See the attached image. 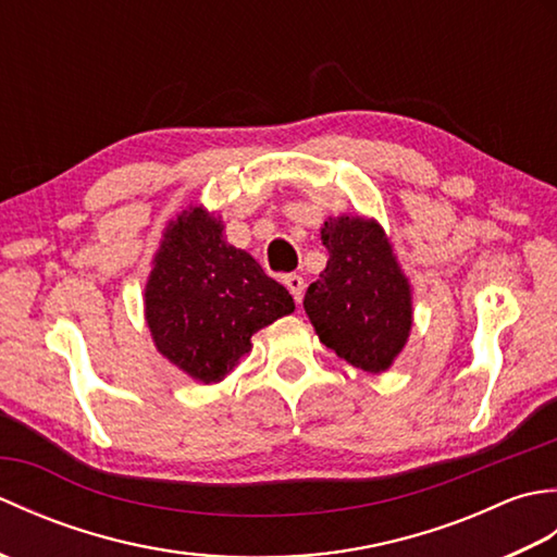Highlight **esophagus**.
I'll use <instances>...</instances> for the list:
<instances>
[{"instance_id":"34e87169","label":"esophagus","mask_w":557,"mask_h":557,"mask_svg":"<svg viewBox=\"0 0 557 557\" xmlns=\"http://www.w3.org/2000/svg\"><path fill=\"white\" fill-rule=\"evenodd\" d=\"M285 287L292 292V297H294V301L297 304H301V299H304V289H306V282H304V277L301 275H287L285 280Z\"/></svg>"}]
</instances>
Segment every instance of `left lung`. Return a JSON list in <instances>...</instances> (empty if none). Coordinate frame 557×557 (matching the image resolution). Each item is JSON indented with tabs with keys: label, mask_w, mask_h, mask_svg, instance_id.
<instances>
[{
	"label": "left lung",
	"mask_w": 557,
	"mask_h": 557,
	"mask_svg": "<svg viewBox=\"0 0 557 557\" xmlns=\"http://www.w3.org/2000/svg\"><path fill=\"white\" fill-rule=\"evenodd\" d=\"M327 265L304 297L318 337L361 371L383 373L411 330V287L381 224L327 218L321 230Z\"/></svg>",
	"instance_id": "left-lung-1"
}]
</instances>
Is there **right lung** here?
I'll return each mask as SVG.
<instances>
[{"label": "right lung", "instance_id": "obj_1", "mask_svg": "<svg viewBox=\"0 0 557 557\" xmlns=\"http://www.w3.org/2000/svg\"><path fill=\"white\" fill-rule=\"evenodd\" d=\"M224 224L188 208L168 224L146 285V321L164 359L198 383H220L251 351V335L294 311L292 294Z\"/></svg>", "mask_w": 557, "mask_h": 557}]
</instances>
